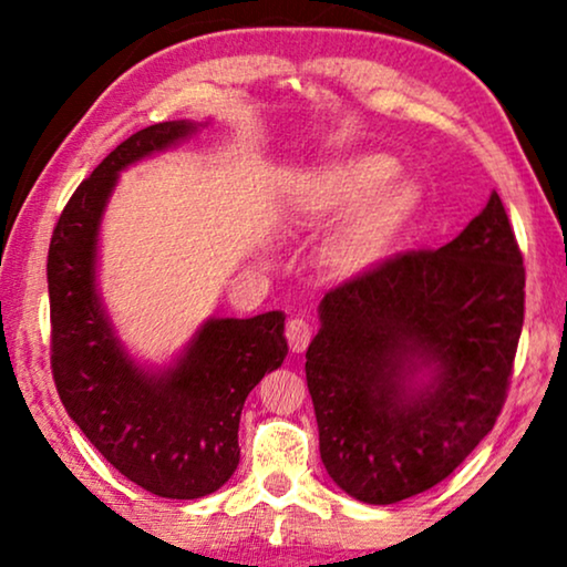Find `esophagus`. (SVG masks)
<instances>
[{"label": "esophagus", "instance_id": "obj_1", "mask_svg": "<svg viewBox=\"0 0 567 567\" xmlns=\"http://www.w3.org/2000/svg\"><path fill=\"white\" fill-rule=\"evenodd\" d=\"M286 340H289L291 353H301L309 346V340H312V324L301 320V317H293L286 324Z\"/></svg>", "mask_w": 567, "mask_h": 567}]
</instances>
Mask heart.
<instances>
[{
	"label": "heart",
	"instance_id": "b5f03b06",
	"mask_svg": "<svg viewBox=\"0 0 567 567\" xmlns=\"http://www.w3.org/2000/svg\"><path fill=\"white\" fill-rule=\"evenodd\" d=\"M400 162L384 152L332 159L299 177L293 214L307 227L343 221L322 247V262L338 278H367L390 262L423 212V188L398 177Z\"/></svg>",
	"mask_w": 567,
	"mask_h": 567
}]
</instances>
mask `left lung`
<instances>
[{
	"label": "left lung",
	"mask_w": 567,
	"mask_h": 567,
	"mask_svg": "<svg viewBox=\"0 0 567 567\" xmlns=\"http://www.w3.org/2000/svg\"><path fill=\"white\" fill-rule=\"evenodd\" d=\"M524 258L498 193L439 250L324 293L307 348L320 456L390 506L446 480L493 431L524 324Z\"/></svg>",
	"instance_id": "8db88e82"
}]
</instances>
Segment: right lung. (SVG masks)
Segmentation results:
<instances>
[{
    "instance_id": "add662e5",
    "label": "right lung",
    "mask_w": 567,
    "mask_h": 567,
    "mask_svg": "<svg viewBox=\"0 0 567 567\" xmlns=\"http://www.w3.org/2000/svg\"><path fill=\"white\" fill-rule=\"evenodd\" d=\"M200 126L154 123L115 146L69 198L49 247L51 369L69 417L123 477L177 501L204 498L235 475L247 394L289 353L284 312L208 317L169 367H144L100 297V224L118 175Z\"/></svg>"
}]
</instances>
